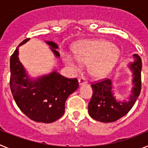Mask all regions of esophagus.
<instances>
[{"instance_id":"34e87169","label":"esophagus","mask_w":148,"mask_h":148,"mask_svg":"<svg viewBox=\"0 0 148 148\" xmlns=\"http://www.w3.org/2000/svg\"><path fill=\"white\" fill-rule=\"evenodd\" d=\"M87 84V81L84 77L82 76L78 78V84H79L80 87L83 85V84Z\"/></svg>"}]
</instances>
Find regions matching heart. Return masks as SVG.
Returning <instances> with one entry per match:
<instances>
[{
	"label": "heart",
	"instance_id": "b5f03b06",
	"mask_svg": "<svg viewBox=\"0 0 148 148\" xmlns=\"http://www.w3.org/2000/svg\"><path fill=\"white\" fill-rule=\"evenodd\" d=\"M74 56L66 55L64 62L78 70V62L89 65L90 75L96 78H103L113 70L120 56V49L108 40H87L78 43L73 47Z\"/></svg>",
	"mask_w": 148,
	"mask_h": 148
}]
</instances>
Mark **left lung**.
Returning <instances> with one entry per match:
<instances>
[{
	"instance_id": "obj_1",
	"label": "left lung",
	"mask_w": 148,
	"mask_h": 148,
	"mask_svg": "<svg viewBox=\"0 0 148 148\" xmlns=\"http://www.w3.org/2000/svg\"><path fill=\"white\" fill-rule=\"evenodd\" d=\"M133 62L128 63L127 66L132 73L131 93L127 100L118 98L116 88L111 79L93 84L92 96L88 105V113L93 119L101 122H113L121 119L131 110L141 91L142 59L137 54L133 55Z\"/></svg>"
}]
</instances>
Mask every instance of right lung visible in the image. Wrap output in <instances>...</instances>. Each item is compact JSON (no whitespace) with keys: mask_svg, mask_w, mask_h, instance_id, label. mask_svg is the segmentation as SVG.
<instances>
[{"mask_svg":"<svg viewBox=\"0 0 148 148\" xmlns=\"http://www.w3.org/2000/svg\"><path fill=\"white\" fill-rule=\"evenodd\" d=\"M29 38L23 40L10 58V87L17 105L30 119L37 122L52 123L64 115L65 101L78 88L76 78L68 79L54 70L46 75L32 77L18 58L19 47ZM56 58L58 46L46 40Z\"/></svg>","mask_w":148,"mask_h":148,"instance_id":"1","label":"right lung"}]
</instances>
